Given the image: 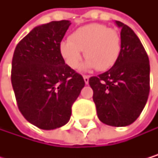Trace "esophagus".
Here are the masks:
<instances>
[{
  "instance_id": "1",
  "label": "esophagus",
  "mask_w": 158,
  "mask_h": 158,
  "mask_svg": "<svg viewBox=\"0 0 158 158\" xmlns=\"http://www.w3.org/2000/svg\"><path fill=\"white\" fill-rule=\"evenodd\" d=\"M83 80H84L85 83H86V84H88V82H89V76L84 75V76H83Z\"/></svg>"
}]
</instances>
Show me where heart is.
<instances>
[{
    "instance_id": "b5f03b06",
    "label": "heart",
    "mask_w": 158,
    "mask_h": 158,
    "mask_svg": "<svg viewBox=\"0 0 158 158\" xmlns=\"http://www.w3.org/2000/svg\"><path fill=\"white\" fill-rule=\"evenodd\" d=\"M60 54L69 67L76 69L81 60L82 51L87 59L83 69L106 71L118 61L121 52V38L117 30L105 24L90 23L77 28L69 40L60 44Z\"/></svg>"
}]
</instances>
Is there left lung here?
<instances>
[{
    "label": "left lung",
    "mask_w": 158,
    "mask_h": 158,
    "mask_svg": "<svg viewBox=\"0 0 158 158\" xmlns=\"http://www.w3.org/2000/svg\"><path fill=\"white\" fill-rule=\"evenodd\" d=\"M121 38V52L113 67L98 77H91L93 100L99 120L110 126L132 124L141 114L150 92V62L135 33L116 21Z\"/></svg>",
    "instance_id": "8db88e82"
}]
</instances>
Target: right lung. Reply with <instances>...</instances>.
Wrapping results in <instances>:
<instances>
[{"label": "right lung", "mask_w": 158, "mask_h": 158, "mask_svg": "<svg viewBox=\"0 0 158 158\" xmlns=\"http://www.w3.org/2000/svg\"><path fill=\"white\" fill-rule=\"evenodd\" d=\"M71 23L51 22L32 29L17 44L11 83L24 118L42 130H53L70 119L72 105L85 82L67 64L60 44Z\"/></svg>", "instance_id": "obj_1"}]
</instances>
